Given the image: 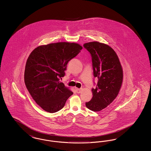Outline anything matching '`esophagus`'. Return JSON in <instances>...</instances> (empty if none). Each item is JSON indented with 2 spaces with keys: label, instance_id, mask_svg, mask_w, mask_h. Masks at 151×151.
<instances>
[{
  "label": "esophagus",
  "instance_id": "esophagus-1",
  "mask_svg": "<svg viewBox=\"0 0 151 151\" xmlns=\"http://www.w3.org/2000/svg\"><path fill=\"white\" fill-rule=\"evenodd\" d=\"M82 91H83V89H82V88H80V89L76 88V92H77L78 93H81Z\"/></svg>",
  "mask_w": 151,
  "mask_h": 151
}]
</instances>
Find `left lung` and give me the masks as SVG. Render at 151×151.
Wrapping results in <instances>:
<instances>
[{
    "instance_id": "left-lung-1",
    "label": "left lung",
    "mask_w": 151,
    "mask_h": 151,
    "mask_svg": "<svg viewBox=\"0 0 151 151\" xmlns=\"http://www.w3.org/2000/svg\"><path fill=\"white\" fill-rule=\"evenodd\" d=\"M92 57L94 78L98 79L96 88L92 89L93 97L86 103V108L99 111L106 108L120 91L123 70L114 50L108 45L97 41L84 44Z\"/></svg>"
}]
</instances>
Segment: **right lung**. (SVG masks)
Returning <instances> with one entry per match:
<instances>
[{
    "instance_id": "add662e5",
    "label": "right lung",
    "mask_w": 151,
    "mask_h": 151,
    "mask_svg": "<svg viewBox=\"0 0 151 151\" xmlns=\"http://www.w3.org/2000/svg\"><path fill=\"white\" fill-rule=\"evenodd\" d=\"M82 49L76 43H50L37 47L29 55L25 84L33 99L46 111L60 110L73 94L59 80L65 76L68 62Z\"/></svg>"
}]
</instances>
